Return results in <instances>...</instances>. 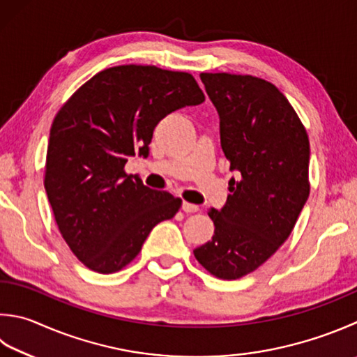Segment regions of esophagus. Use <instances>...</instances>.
I'll use <instances>...</instances> for the list:
<instances>
[{"mask_svg": "<svg viewBox=\"0 0 357 357\" xmlns=\"http://www.w3.org/2000/svg\"><path fill=\"white\" fill-rule=\"evenodd\" d=\"M181 210H183L185 213H197L199 206L194 204H190V202H183V204H181Z\"/></svg>", "mask_w": 357, "mask_h": 357, "instance_id": "obj_1", "label": "esophagus"}]
</instances>
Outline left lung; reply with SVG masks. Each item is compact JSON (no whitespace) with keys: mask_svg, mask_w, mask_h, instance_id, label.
<instances>
[{"mask_svg":"<svg viewBox=\"0 0 357 357\" xmlns=\"http://www.w3.org/2000/svg\"><path fill=\"white\" fill-rule=\"evenodd\" d=\"M220 119L230 194L211 208L214 236L194 257L214 277L238 280L264 264L294 230L309 197V139L286 96L253 76L202 73Z\"/></svg>","mask_w":357,"mask_h":357,"instance_id":"8db88e82","label":"left lung"}]
</instances>
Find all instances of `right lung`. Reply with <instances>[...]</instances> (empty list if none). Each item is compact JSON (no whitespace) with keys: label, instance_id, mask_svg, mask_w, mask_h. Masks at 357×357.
Here are the masks:
<instances>
[{"label":"right lung","instance_id":"obj_1","mask_svg":"<svg viewBox=\"0 0 357 357\" xmlns=\"http://www.w3.org/2000/svg\"><path fill=\"white\" fill-rule=\"evenodd\" d=\"M204 100L191 74L121 65L93 76L54 118L45 190L66 244L91 271H121L153 227L176 216L180 199L144 186L124 166L149 155L166 115Z\"/></svg>","mask_w":357,"mask_h":357}]
</instances>
